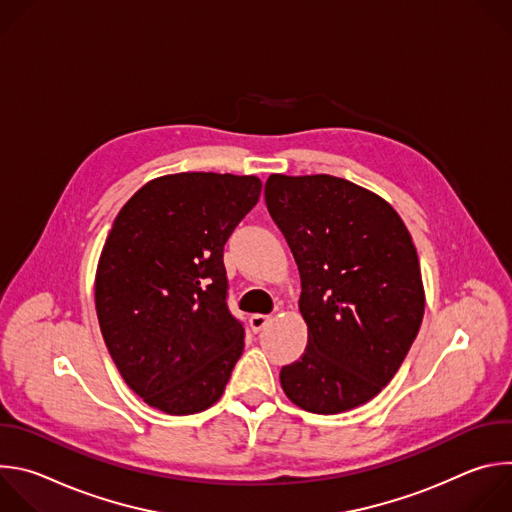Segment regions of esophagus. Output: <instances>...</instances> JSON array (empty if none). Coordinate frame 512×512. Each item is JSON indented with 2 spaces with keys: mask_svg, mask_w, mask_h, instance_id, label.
<instances>
[{
  "mask_svg": "<svg viewBox=\"0 0 512 512\" xmlns=\"http://www.w3.org/2000/svg\"><path fill=\"white\" fill-rule=\"evenodd\" d=\"M269 322H271V316H265V314H253V316L249 318V326H251V330H253L255 334L261 332Z\"/></svg>",
  "mask_w": 512,
  "mask_h": 512,
  "instance_id": "obj_1",
  "label": "esophagus"
}]
</instances>
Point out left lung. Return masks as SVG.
<instances>
[{"label": "left lung", "mask_w": 512, "mask_h": 512, "mask_svg": "<svg viewBox=\"0 0 512 512\" xmlns=\"http://www.w3.org/2000/svg\"><path fill=\"white\" fill-rule=\"evenodd\" d=\"M265 204L300 269L306 352L279 373L285 395L334 415L399 371L423 318L417 251L401 216L344 178L271 174Z\"/></svg>", "instance_id": "8db88e82"}]
</instances>
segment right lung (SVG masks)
<instances>
[{
	"mask_svg": "<svg viewBox=\"0 0 512 512\" xmlns=\"http://www.w3.org/2000/svg\"><path fill=\"white\" fill-rule=\"evenodd\" d=\"M259 196L255 176L184 172L145 184L115 218L97 267L99 326L123 381L164 413L214 405L243 354L223 255Z\"/></svg>",
	"mask_w": 512,
	"mask_h": 512,
	"instance_id": "right-lung-1",
	"label": "right lung"
}]
</instances>
